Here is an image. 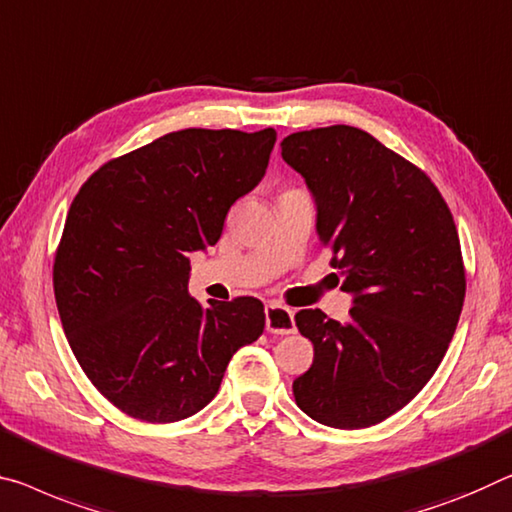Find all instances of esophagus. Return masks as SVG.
<instances>
[{
    "label": "esophagus",
    "mask_w": 512,
    "mask_h": 512,
    "mask_svg": "<svg viewBox=\"0 0 512 512\" xmlns=\"http://www.w3.org/2000/svg\"><path fill=\"white\" fill-rule=\"evenodd\" d=\"M265 329L270 334H293L295 332V320L293 311L283 304H267L265 306Z\"/></svg>",
    "instance_id": "1"
}]
</instances>
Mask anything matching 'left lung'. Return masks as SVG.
<instances>
[{
  "instance_id": "1",
  "label": "left lung",
  "mask_w": 512,
  "mask_h": 512,
  "mask_svg": "<svg viewBox=\"0 0 512 512\" xmlns=\"http://www.w3.org/2000/svg\"><path fill=\"white\" fill-rule=\"evenodd\" d=\"M281 155L318 203L320 245L355 295L348 322L295 313L313 364L295 403L322 426L382 423L435 375L467 293L458 229L426 171L352 125L293 132Z\"/></svg>"
}]
</instances>
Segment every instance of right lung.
<instances>
[{
    "mask_svg": "<svg viewBox=\"0 0 512 512\" xmlns=\"http://www.w3.org/2000/svg\"><path fill=\"white\" fill-rule=\"evenodd\" d=\"M274 141V128L169 132L102 164L70 203L52 267L61 325L93 387L132 419L203 410L231 357L263 334L256 297L208 309L187 293V256L219 240Z\"/></svg>",
    "mask_w": 512,
    "mask_h": 512,
    "instance_id": "right-lung-1",
    "label": "right lung"
}]
</instances>
